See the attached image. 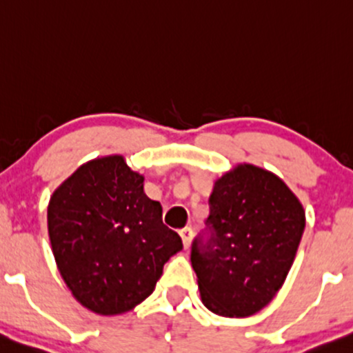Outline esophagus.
Wrapping results in <instances>:
<instances>
[{"label": "esophagus", "instance_id": "1", "mask_svg": "<svg viewBox=\"0 0 353 353\" xmlns=\"http://www.w3.org/2000/svg\"><path fill=\"white\" fill-rule=\"evenodd\" d=\"M179 233H181L182 243H184L185 248H188V246L190 245V241H192V228L185 227V228H182V230H181Z\"/></svg>", "mask_w": 353, "mask_h": 353}]
</instances>
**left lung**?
Here are the masks:
<instances>
[{"instance_id":"1","label":"left lung","mask_w":353,"mask_h":353,"mask_svg":"<svg viewBox=\"0 0 353 353\" xmlns=\"http://www.w3.org/2000/svg\"><path fill=\"white\" fill-rule=\"evenodd\" d=\"M207 223L190 261L203 305L223 317L261 311L286 281L305 227V212L281 177L236 164L214 182Z\"/></svg>"}]
</instances>
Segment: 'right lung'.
<instances>
[{
	"label": "right lung",
	"instance_id": "right-lung-1",
	"mask_svg": "<svg viewBox=\"0 0 353 353\" xmlns=\"http://www.w3.org/2000/svg\"><path fill=\"white\" fill-rule=\"evenodd\" d=\"M48 232L59 273L88 311L118 316L154 291L182 240L121 154L80 165L54 190Z\"/></svg>",
	"mask_w": 353,
	"mask_h": 353
}]
</instances>
